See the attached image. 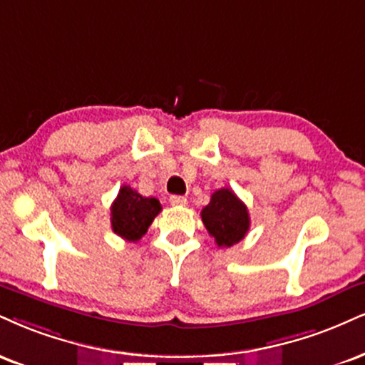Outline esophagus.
<instances>
[{"label": "esophagus", "instance_id": "1", "mask_svg": "<svg viewBox=\"0 0 365 365\" xmlns=\"http://www.w3.org/2000/svg\"><path fill=\"white\" fill-rule=\"evenodd\" d=\"M171 205H187V197L183 195H171L170 197Z\"/></svg>", "mask_w": 365, "mask_h": 365}]
</instances>
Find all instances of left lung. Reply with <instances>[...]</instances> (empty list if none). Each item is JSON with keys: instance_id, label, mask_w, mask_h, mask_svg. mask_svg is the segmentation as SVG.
Segmentation results:
<instances>
[{"instance_id": "obj_1", "label": "left lung", "mask_w": 365, "mask_h": 365, "mask_svg": "<svg viewBox=\"0 0 365 365\" xmlns=\"http://www.w3.org/2000/svg\"><path fill=\"white\" fill-rule=\"evenodd\" d=\"M202 222L217 247L230 248L240 243L250 230L247 205L230 188H219L210 195V202L202 209Z\"/></svg>"}]
</instances>
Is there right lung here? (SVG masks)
Here are the masks:
<instances>
[{
    "label": "right lung",
    "instance_id": "1",
    "mask_svg": "<svg viewBox=\"0 0 365 365\" xmlns=\"http://www.w3.org/2000/svg\"><path fill=\"white\" fill-rule=\"evenodd\" d=\"M161 204L155 197H143L129 185L120 187L110 207L112 230L127 241H138L160 214Z\"/></svg>",
    "mask_w": 365,
    "mask_h": 365
}]
</instances>
